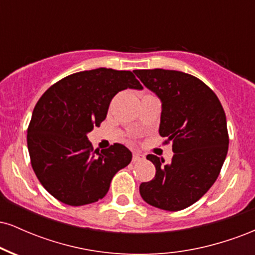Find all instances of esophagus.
<instances>
[{"mask_svg":"<svg viewBox=\"0 0 255 255\" xmlns=\"http://www.w3.org/2000/svg\"><path fill=\"white\" fill-rule=\"evenodd\" d=\"M142 159H145L144 154L137 153V152H134V153H133V158H131V160H133L134 163H135V162H140V160H142Z\"/></svg>","mask_w":255,"mask_h":255,"instance_id":"34e87169","label":"esophagus"}]
</instances>
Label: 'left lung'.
<instances>
[{"label": "left lung", "mask_w": 255, "mask_h": 255, "mask_svg": "<svg viewBox=\"0 0 255 255\" xmlns=\"http://www.w3.org/2000/svg\"><path fill=\"white\" fill-rule=\"evenodd\" d=\"M134 73L162 101L159 134L174 151L169 164L146 156L156 175L140 184V195L158 209L180 211L203 197L221 172L229 147L224 109L216 93L191 74L159 68Z\"/></svg>", "instance_id": "left-lung-1"}]
</instances>
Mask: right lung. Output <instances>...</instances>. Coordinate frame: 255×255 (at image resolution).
<instances>
[{"mask_svg": "<svg viewBox=\"0 0 255 255\" xmlns=\"http://www.w3.org/2000/svg\"><path fill=\"white\" fill-rule=\"evenodd\" d=\"M142 89L129 71L78 72L49 87L34 107L27 147L34 174L54 198L71 206L96 203L109 191L114 175L130 163L121 144L93 150L86 134L99 127L116 93Z\"/></svg>", "mask_w": 255, "mask_h": 255, "instance_id": "obj_1", "label": "right lung"}]
</instances>
